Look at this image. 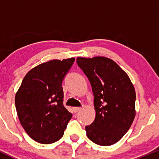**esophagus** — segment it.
I'll return each instance as SVG.
<instances>
[{
	"label": "esophagus",
	"mask_w": 159,
	"mask_h": 159,
	"mask_svg": "<svg viewBox=\"0 0 159 159\" xmlns=\"http://www.w3.org/2000/svg\"><path fill=\"white\" fill-rule=\"evenodd\" d=\"M81 107H73V111L75 113L78 112V111L81 110Z\"/></svg>",
	"instance_id": "esophagus-1"
}]
</instances>
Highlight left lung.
I'll list each match as a JSON object with an SVG mask.
<instances>
[{
	"label": "left lung",
	"mask_w": 159,
	"mask_h": 159,
	"mask_svg": "<svg viewBox=\"0 0 159 159\" xmlns=\"http://www.w3.org/2000/svg\"><path fill=\"white\" fill-rule=\"evenodd\" d=\"M77 63L89 78L95 98L96 117L85 127L87 138L98 145H113L128 132L135 117L133 84L110 58L78 57Z\"/></svg>",
	"instance_id": "obj_1"
}]
</instances>
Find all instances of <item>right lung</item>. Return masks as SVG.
Returning a JSON list of instances; mask_svg holds the SVG:
<instances>
[{
	"label": "right lung",
	"instance_id": "obj_1",
	"mask_svg": "<svg viewBox=\"0 0 159 159\" xmlns=\"http://www.w3.org/2000/svg\"><path fill=\"white\" fill-rule=\"evenodd\" d=\"M74 57L51 60L30 69L16 92L15 104L21 125L33 140L52 143L63 137L72 114L63 106L62 81Z\"/></svg>",
	"mask_w": 159,
	"mask_h": 159
}]
</instances>
